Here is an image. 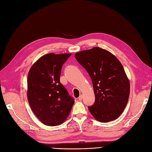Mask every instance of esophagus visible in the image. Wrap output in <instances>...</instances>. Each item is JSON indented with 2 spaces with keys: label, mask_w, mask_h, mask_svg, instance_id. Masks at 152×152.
<instances>
[{
  "label": "esophagus",
  "mask_w": 152,
  "mask_h": 152,
  "mask_svg": "<svg viewBox=\"0 0 152 152\" xmlns=\"http://www.w3.org/2000/svg\"><path fill=\"white\" fill-rule=\"evenodd\" d=\"M83 94H81L80 96H79V98H78V99H79V100H82V99H83Z\"/></svg>",
  "instance_id": "esophagus-1"
}]
</instances>
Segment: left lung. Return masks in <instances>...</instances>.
Listing matches in <instances>:
<instances>
[{"label": "left lung", "mask_w": 152, "mask_h": 152, "mask_svg": "<svg viewBox=\"0 0 152 152\" xmlns=\"http://www.w3.org/2000/svg\"><path fill=\"white\" fill-rule=\"evenodd\" d=\"M75 57L93 82L95 102L88 106L91 115L102 123L118 118L124 111L130 95V82L120 61L98 47L78 52Z\"/></svg>", "instance_id": "left-lung-1"}]
</instances>
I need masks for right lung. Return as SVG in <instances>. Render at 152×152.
<instances>
[{
  "instance_id": "add662e5",
  "label": "right lung",
  "mask_w": 152,
  "mask_h": 152,
  "mask_svg": "<svg viewBox=\"0 0 152 152\" xmlns=\"http://www.w3.org/2000/svg\"><path fill=\"white\" fill-rule=\"evenodd\" d=\"M71 55H44L32 65L28 73V102L33 113L46 125H61L74 104V98L60 83L62 66Z\"/></svg>"
}]
</instances>
